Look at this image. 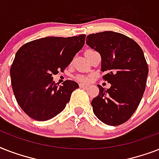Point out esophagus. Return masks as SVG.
<instances>
[{"label":"esophagus","mask_w":159,"mask_h":159,"mask_svg":"<svg viewBox=\"0 0 159 159\" xmlns=\"http://www.w3.org/2000/svg\"><path fill=\"white\" fill-rule=\"evenodd\" d=\"M80 87H82V88H87V87H88V85L83 84V83H81V84H80Z\"/></svg>","instance_id":"34e87169"}]
</instances>
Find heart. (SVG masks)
Segmentation results:
<instances>
[{"instance_id": "1", "label": "heart", "mask_w": 159, "mask_h": 159, "mask_svg": "<svg viewBox=\"0 0 159 159\" xmlns=\"http://www.w3.org/2000/svg\"><path fill=\"white\" fill-rule=\"evenodd\" d=\"M77 79L79 81V82H87L89 81V77L87 76H84V75H82V76H78L77 77Z\"/></svg>"}]
</instances>
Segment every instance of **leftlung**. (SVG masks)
Instances as JSON below:
<instances>
[{
	"label": "left lung",
	"mask_w": 159,
	"mask_h": 159,
	"mask_svg": "<svg viewBox=\"0 0 159 159\" xmlns=\"http://www.w3.org/2000/svg\"><path fill=\"white\" fill-rule=\"evenodd\" d=\"M87 44L102 57V71L109 89L98 85L92 100L95 116L109 125H120L133 116L145 91L148 67L140 46L132 39L113 31L87 36Z\"/></svg>",
	"instance_id": "8db88e82"
}]
</instances>
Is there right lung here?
I'll list each match as a JSON object with an SVG mask.
<instances>
[{"mask_svg":"<svg viewBox=\"0 0 159 159\" xmlns=\"http://www.w3.org/2000/svg\"><path fill=\"white\" fill-rule=\"evenodd\" d=\"M85 38V34L46 37L19 48L11 67L12 90L19 106L30 118L45 121L55 117L79 87L71 80L59 87L52 76L64 71L83 47Z\"/></svg>","mask_w":159,"mask_h":159,"instance_id":"obj_1","label":"right lung"}]
</instances>
